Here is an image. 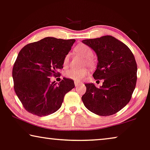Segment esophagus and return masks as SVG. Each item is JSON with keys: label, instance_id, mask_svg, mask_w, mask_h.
I'll list each match as a JSON object with an SVG mask.
<instances>
[{"label": "esophagus", "instance_id": "1", "mask_svg": "<svg viewBox=\"0 0 150 150\" xmlns=\"http://www.w3.org/2000/svg\"><path fill=\"white\" fill-rule=\"evenodd\" d=\"M81 84V83L79 82V81H75V86L76 88H78V87L79 86V85Z\"/></svg>", "mask_w": 150, "mask_h": 150}]
</instances>
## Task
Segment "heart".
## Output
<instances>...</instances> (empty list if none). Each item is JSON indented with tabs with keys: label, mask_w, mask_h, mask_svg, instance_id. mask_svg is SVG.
Masks as SVG:
<instances>
[{
	"label": "heart",
	"mask_w": 150,
	"mask_h": 150,
	"mask_svg": "<svg viewBox=\"0 0 150 150\" xmlns=\"http://www.w3.org/2000/svg\"><path fill=\"white\" fill-rule=\"evenodd\" d=\"M74 50L75 52H77L78 54L81 55V57L84 58L83 64H84V65L88 64L89 66H92L94 64L93 59L91 57L93 56V51L90 47L86 45V44H80L75 46ZM69 60V56L67 54L65 56L63 61V64L64 66L67 64ZM88 71L86 68L78 69L72 67L67 70L64 75H65V77L68 78V79L74 80V81H80V80L83 79L88 75Z\"/></svg>",
	"instance_id": "b5f03b06"
}]
</instances>
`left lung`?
<instances>
[{
    "label": "left lung",
    "instance_id": "obj_1",
    "mask_svg": "<svg viewBox=\"0 0 150 150\" xmlns=\"http://www.w3.org/2000/svg\"><path fill=\"white\" fill-rule=\"evenodd\" d=\"M98 56L97 69L93 77L103 79L100 88L86 83L81 99L85 106L100 116L118 112L130 101L137 82V66L129 47L111 35L83 40Z\"/></svg>",
    "mask_w": 150,
    "mask_h": 150
}]
</instances>
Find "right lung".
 <instances>
[{
    "label": "right lung",
    "instance_id": "right-lung-1",
    "mask_svg": "<svg viewBox=\"0 0 150 150\" xmlns=\"http://www.w3.org/2000/svg\"><path fill=\"white\" fill-rule=\"evenodd\" d=\"M75 40L47 37L27 44L18 54L13 68L15 93L25 110L38 117L55 112L65 94L75 88L73 80L63 78L59 83L50 77L60 75L63 61Z\"/></svg>",
    "mask_w": 150,
    "mask_h": 150
}]
</instances>
